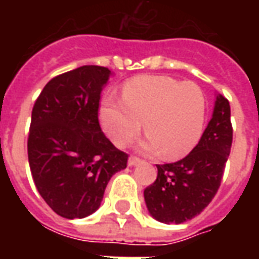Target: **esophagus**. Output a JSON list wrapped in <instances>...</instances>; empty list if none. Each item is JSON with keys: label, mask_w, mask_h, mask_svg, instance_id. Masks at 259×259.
<instances>
[{"label": "esophagus", "mask_w": 259, "mask_h": 259, "mask_svg": "<svg viewBox=\"0 0 259 259\" xmlns=\"http://www.w3.org/2000/svg\"><path fill=\"white\" fill-rule=\"evenodd\" d=\"M141 162V159L139 157H136V155H132V157L129 158V166H133V165H136V163Z\"/></svg>", "instance_id": "obj_1"}]
</instances>
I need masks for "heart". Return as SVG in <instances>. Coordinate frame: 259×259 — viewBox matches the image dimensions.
<instances>
[{"instance_id": "1", "label": "heart", "mask_w": 259, "mask_h": 259, "mask_svg": "<svg viewBox=\"0 0 259 259\" xmlns=\"http://www.w3.org/2000/svg\"><path fill=\"white\" fill-rule=\"evenodd\" d=\"M205 113V96L195 83L143 74L124 83L122 100L105 98L101 102L100 120L118 147L127 146L140 133L144 120L148 136L141 148L179 158L189 154L200 140Z\"/></svg>"}]
</instances>
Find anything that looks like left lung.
I'll list each match as a JSON object with an SVG mask.
<instances>
[{
	"label": "left lung",
	"instance_id": "left-lung-1",
	"mask_svg": "<svg viewBox=\"0 0 259 259\" xmlns=\"http://www.w3.org/2000/svg\"><path fill=\"white\" fill-rule=\"evenodd\" d=\"M232 141L230 105L219 96L212 119L190 154L178 162L157 165V179L144 190L152 217L178 225L204 211L221 186Z\"/></svg>",
	"mask_w": 259,
	"mask_h": 259
}]
</instances>
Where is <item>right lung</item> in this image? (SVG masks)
Returning a JSON list of instances; mask_svg holds the SVG:
<instances>
[{"instance_id": "right-lung-1", "label": "right lung", "mask_w": 259, "mask_h": 259, "mask_svg": "<svg viewBox=\"0 0 259 259\" xmlns=\"http://www.w3.org/2000/svg\"><path fill=\"white\" fill-rule=\"evenodd\" d=\"M111 70L84 65L48 81L31 111L27 157L42 200L59 217H89L101 204L126 152L104 135L98 109Z\"/></svg>"}]
</instances>
